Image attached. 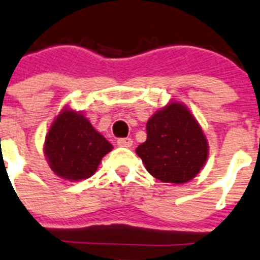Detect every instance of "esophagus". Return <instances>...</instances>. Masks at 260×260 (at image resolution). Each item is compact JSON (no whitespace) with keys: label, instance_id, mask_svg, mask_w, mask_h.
I'll return each instance as SVG.
<instances>
[{"label":"esophagus","instance_id":"1","mask_svg":"<svg viewBox=\"0 0 260 260\" xmlns=\"http://www.w3.org/2000/svg\"><path fill=\"white\" fill-rule=\"evenodd\" d=\"M117 145L121 146V147H132L133 139L132 138H121L117 141Z\"/></svg>","mask_w":260,"mask_h":260}]
</instances>
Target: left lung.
<instances>
[{
    "label": "left lung",
    "instance_id": "1",
    "mask_svg": "<svg viewBox=\"0 0 260 260\" xmlns=\"http://www.w3.org/2000/svg\"><path fill=\"white\" fill-rule=\"evenodd\" d=\"M146 128L147 139L135 152L157 180L188 183L204 167L209 146L187 106L171 101L148 119Z\"/></svg>",
    "mask_w": 260,
    "mask_h": 260
}]
</instances>
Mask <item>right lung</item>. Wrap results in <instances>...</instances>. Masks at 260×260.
Instances as JSON below:
<instances>
[{
  "mask_svg": "<svg viewBox=\"0 0 260 260\" xmlns=\"http://www.w3.org/2000/svg\"><path fill=\"white\" fill-rule=\"evenodd\" d=\"M112 148L89 119L68 106L52 122L44 141V155L50 168L55 175L71 181L92 176Z\"/></svg>",
  "mask_w": 260,
  "mask_h": 260,
  "instance_id": "1",
  "label": "right lung"
}]
</instances>
